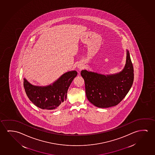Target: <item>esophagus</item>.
<instances>
[{"label": "esophagus", "mask_w": 155, "mask_h": 155, "mask_svg": "<svg viewBox=\"0 0 155 155\" xmlns=\"http://www.w3.org/2000/svg\"><path fill=\"white\" fill-rule=\"evenodd\" d=\"M83 66H80V67H79L78 68L79 70H81L82 69H83Z\"/></svg>", "instance_id": "obj_1"}]
</instances>
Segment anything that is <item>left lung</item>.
Listing matches in <instances>:
<instances>
[{"instance_id": "obj_1", "label": "left lung", "mask_w": 155, "mask_h": 155, "mask_svg": "<svg viewBox=\"0 0 155 155\" xmlns=\"http://www.w3.org/2000/svg\"><path fill=\"white\" fill-rule=\"evenodd\" d=\"M122 71L111 74H100L86 70L81 71L88 100L99 108H109L120 103L128 93L134 81V69L128 50Z\"/></svg>"}]
</instances>
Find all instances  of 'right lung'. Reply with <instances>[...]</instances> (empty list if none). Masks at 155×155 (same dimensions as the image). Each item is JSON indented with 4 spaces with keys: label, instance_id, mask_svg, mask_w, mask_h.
<instances>
[{
    "label": "right lung",
    "instance_id": "1",
    "mask_svg": "<svg viewBox=\"0 0 155 155\" xmlns=\"http://www.w3.org/2000/svg\"><path fill=\"white\" fill-rule=\"evenodd\" d=\"M77 75L75 70L67 72L53 84L45 86L32 85L23 79V86L27 95L35 106L42 109H58L67 99L70 84Z\"/></svg>",
    "mask_w": 155,
    "mask_h": 155
}]
</instances>
